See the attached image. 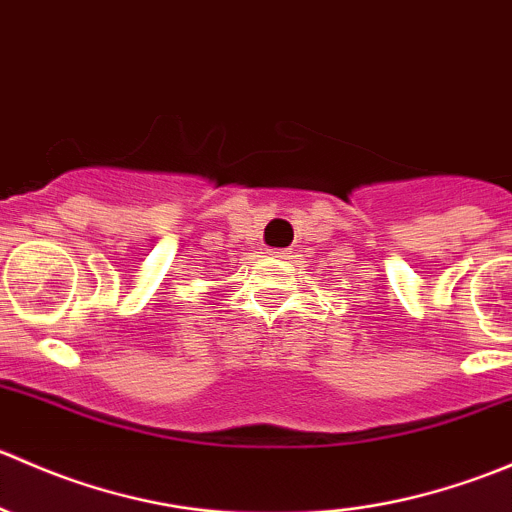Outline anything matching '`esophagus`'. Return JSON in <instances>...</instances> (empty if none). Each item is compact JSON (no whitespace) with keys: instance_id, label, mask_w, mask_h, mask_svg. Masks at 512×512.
Segmentation results:
<instances>
[{"instance_id":"1","label":"esophagus","mask_w":512,"mask_h":512,"mask_svg":"<svg viewBox=\"0 0 512 512\" xmlns=\"http://www.w3.org/2000/svg\"><path fill=\"white\" fill-rule=\"evenodd\" d=\"M270 255H275V257H289V250H287V247H282V250H270Z\"/></svg>"}]
</instances>
